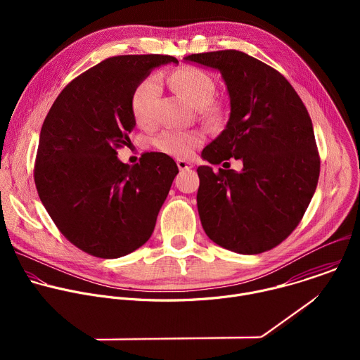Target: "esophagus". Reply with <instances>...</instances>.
I'll use <instances>...</instances> for the list:
<instances>
[{"mask_svg":"<svg viewBox=\"0 0 360 360\" xmlns=\"http://www.w3.org/2000/svg\"><path fill=\"white\" fill-rule=\"evenodd\" d=\"M176 165H178V168H179L181 171H186V169H191V168H192V164H191V162H186V161H184V160H178V161H176Z\"/></svg>","mask_w":360,"mask_h":360,"instance_id":"1","label":"esophagus"}]
</instances>
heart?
I'll list each match as a JSON object with an SVG mask.
<instances>
[{
  "label": "heart",
  "mask_w": 360,
  "mask_h": 360,
  "mask_svg": "<svg viewBox=\"0 0 360 360\" xmlns=\"http://www.w3.org/2000/svg\"><path fill=\"white\" fill-rule=\"evenodd\" d=\"M171 88L179 94L193 108L208 107L215 95V82L210 74L195 68L184 67L167 78ZM161 94L160 82L155 77H149L139 82L131 98V108L136 124L149 128L155 124L157 105ZM202 135L196 131L168 129L153 138L161 152L175 158H189L202 142Z\"/></svg>",
  "instance_id": "b5f03b06"
}]
</instances>
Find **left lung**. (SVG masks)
Segmentation results:
<instances>
[{"instance_id":"left-lung-1","label":"left lung","mask_w":360,"mask_h":360,"mask_svg":"<svg viewBox=\"0 0 360 360\" xmlns=\"http://www.w3.org/2000/svg\"><path fill=\"white\" fill-rule=\"evenodd\" d=\"M184 60L219 71L231 99L229 121L202 158L212 165L229 158L243 164L240 172L196 169L202 228L232 252H266L299 225L318 185L321 160L311 117L282 74L240 51Z\"/></svg>"}]
</instances>
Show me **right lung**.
I'll list each match as a JSON object with an SVG mask.
<instances>
[{
	"mask_svg": "<svg viewBox=\"0 0 360 360\" xmlns=\"http://www.w3.org/2000/svg\"><path fill=\"white\" fill-rule=\"evenodd\" d=\"M169 56H118L72 79L57 96L39 134L34 168L39 199L61 233L96 258L114 259L152 235L178 167L162 152L139 164L118 160L135 128L131 98Z\"/></svg>",
	"mask_w": 360,
	"mask_h": 360,
	"instance_id": "right-lung-1",
	"label": "right lung"
}]
</instances>
